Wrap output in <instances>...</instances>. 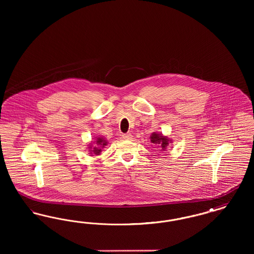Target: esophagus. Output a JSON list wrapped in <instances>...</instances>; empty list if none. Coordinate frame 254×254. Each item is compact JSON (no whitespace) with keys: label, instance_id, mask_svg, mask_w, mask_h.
Masks as SVG:
<instances>
[{"label":"esophagus","instance_id":"1","mask_svg":"<svg viewBox=\"0 0 254 254\" xmlns=\"http://www.w3.org/2000/svg\"><path fill=\"white\" fill-rule=\"evenodd\" d=\"M123 138L126 139V140H129L132 138V134L131 133H126V134H123Z\"/></svg>","mask_w":254,"mask_h":254}]
</instances>
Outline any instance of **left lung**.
Instances as JSON below:
<instances>
[{
    "label": "left lung",
    "mask_w": 254,
    "mask_h": 254,
    "mask_svg": "<svg viewBox=\"0 0 254 254\" xmlns=\"http://www.w3.org/2000/svg\"><path fill=\"white\" fill-rule=\"evenodd\" d=\"M150 139H151V142L153 144H158V145H161V147L163 149L166 148L167 145L169 144V139L168 138H166V137H164L162 135L156 134V133H153Z\"/></svg>",
    "instance_id": "1"
}]
</instances>
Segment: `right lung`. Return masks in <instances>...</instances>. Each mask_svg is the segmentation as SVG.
<instances>
[{
    "label": "right lung",
    "mask_w": 254,
    "mask_h": 254,
    "mask_svg": "<svg viewBox=\"0 0 254 254\" xmlns=\"http://www.w3.org/2000/svg\"><path fill=\"white\" fill-rule=\"evenodd\" d=\"M107 145L106 141L102 138H98V141H97V145L95 147H93V152L94 154L99 155L100 152H101V147H104V145Z\"/></svg>",
    "instance_id": "add662e5"
}]
</instances>
